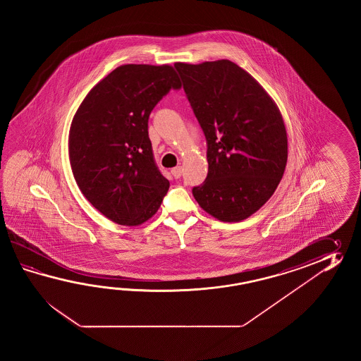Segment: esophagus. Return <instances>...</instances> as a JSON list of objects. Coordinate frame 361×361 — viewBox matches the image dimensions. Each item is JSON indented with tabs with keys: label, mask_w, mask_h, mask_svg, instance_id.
<instances>
[{
	"label": "esophagus",
	"mask_w": 361,
	"mask_h": 361,
	"mask_svg": "<svg viewBox=\"0 0 361 361\" xmlns=\"http://www.w3.org/2000/svg\"><path fill=\"white\" fill-rule=\"evenodd\" d=\"M182 173H183V169H182V166H176V168H173L171 169V174H173V177L174 178H180L182 177Z\"/></svg>",
	"instance_id": "1"
}]
</instances>
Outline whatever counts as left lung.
Instances as JSON below:
<instances>
[{
  "mask_svg": "<svg viewBox=\"0 0 361 361\" xmlns=\"http://www.w3.org/2000/svg\"><path fill=\"white\" fill-rule=\"evenodd\" d=\"M207 137L205 182L192 190L207 214L241 222L276 191L288 137L275 100L245 69L221 59L174 64Z\"/></svg>",
  "mask_w": 361,
  "mask_h": 361,
  "instance_id": "left-lung-1",
  "label": "left lung"
}]
</instances>
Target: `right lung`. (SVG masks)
Returning a JSON list of instances; mask_svg holds the SVG:
<instances>
[{
  "mask_svg": "<svg viewBox=\"0 0 361 361\" xmlns=\"http://www.w3.org/2000/svg\"><path fill=\"white\" fill-rule=\"evenodd\" d=\"M182 82L169 64H123L85 97L69 128L71 169L86 200L109 221L139 226L169 190L154 164L148 117Z\"/></svg>",
  "mask_w": 361,
  "mask_h": 361,
  "instance_id": "obj_1",
  "label": "right lung"
}]
</instances>
